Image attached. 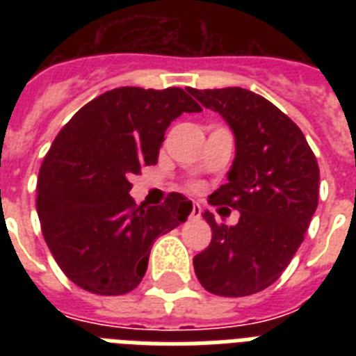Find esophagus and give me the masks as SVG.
<instances>
[{
	"mask_svg": "<svg viewBox=\"0 0 356 356\" xmlns=\"http://www.w3.org/2000/svg\"><path fill=\"white\" fill-rule=\"evenodd\" d=\"M190 216H192V218H200L201 216V207L197 205V203H194V205H192V212H190Z\"/></svg>",
	"mask_w": 356,
	"mask_h": 356,
	"instance_id": "esophagus-1",
	"label": "esophagus"
}]
</instances>
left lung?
I'll return each mask as SVG.
<instances>
[{
	"label": "left lung",
	"mask_w": 356,
	"mask_h": 356,
	"mask_svg": "<svg viewBox=\"0 0 356 356\" xmlns=\"http://www.w3.org/2000/svg\"><path fill=\"white\" fill-rule=\"evenodd\" d=\"M188 92L233 129L229 183L209 203L240 211L234 227L203 214L212 240L194 257L195 275L216 296H251L281 277L303 242L318 207V161L301 129L266 97L238 86Z\"/></svg>",
	"instance_id": "left-lung-1"
}]
</instances>
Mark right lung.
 Returning a JSON list of instances; mask_svg holds the SVG:
<instances>
[{"instance_id": "add662e5", "label": "right lung", "mask_w": 356, "mask_h": 356, "mask_svg": "<svg viewBox=\"0 0 356 356\" xmlns=\"http://www.w3.org/2000/svg\"><path fill=\"white\" fill-rule=\"evenodd\" d=\"M183 113H201L183 88L122 86L86 103L53 140L36 212L53 259L77 286L97 296L131 292L153 242L186 222L192 201L183 194L149 209L129 195V179L156 164L166 129Z\"/></svg>"}]
</instances>
